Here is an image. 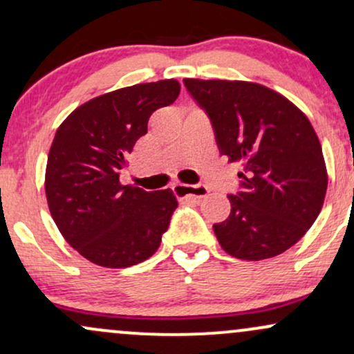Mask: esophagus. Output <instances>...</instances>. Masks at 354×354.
I'll use <instances>...</instances> for the list:
<instances>
[{"label":"esophagus","mask_w":354,"mask_h":354,"mask_svg":"<svg viewBox=\"0 0 354 354\" xmlns=\"http://www.w3.org/2000/svg\"><path fill=\"white\" fill-rule=\"evenodd\" d=\"M174 193L178 196H193V198H206L209 194L208 186L205 185H183V183H176L173 186Z\"/></svg>","instance_id":"1"}]
</instances>
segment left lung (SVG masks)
Returning <instances> with one entry per match:
<instances>
[{"label": "left lung", "instance_id": "1", "mask_svg": "<svg viewBox=\"0 0 354 354\" xmlns=\"http://www.w3.org/2000/svg\"><path fill=\"white\" fill-rule=\"evenodd\" d=\"M213 124L219 153L241 165L230 216L213 225L226 253L248 261L284 253L318 218L328 173L306 115L251 81L183 80Z\"/></svg>", "mask_w": 354, "mask_h": 354}]
</instances>
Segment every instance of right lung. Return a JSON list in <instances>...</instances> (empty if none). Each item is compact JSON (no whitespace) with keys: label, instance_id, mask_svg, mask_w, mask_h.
Returning <instances> with one entry per match:
<instances>
[{"label":"right lung","instance_id":"add662e5","mask_svg":"<svg viewBox=\"0 0 354 354\" xmlns=\"http://www.w3.org/2000/svg\"><path fill=\"white\" fill-rule=\"evenodd\" d=\"M176 80L141 83L86 101L59 128L48 154L44 189L59 233L81 256L128 268L156 253L178 201L171 189L121 185L126 156L148 133L158 108L180 95Z\"/></svg>","mask_w":354,"mask_h":354}]
</instances>
